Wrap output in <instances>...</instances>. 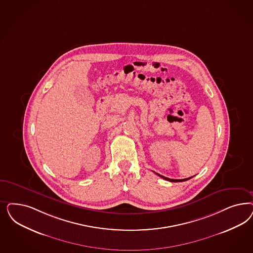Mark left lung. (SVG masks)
<instances>
[{"label":"left lung","mask_w":253,"mask_h":253,"mask_svg":"<svg viewBox=\"0 0 253 253\" xmlns=\"http://www.w3.org/2000/svg\"><path fill=\"white\" fill-rule=\"evenodd\" d=\"M158 176H160L161 178H163V179H166V180H169V181H171V182H180V181H185V180H188V179H191L192 177H190V178H187V179H169V178H167V177H164L162 175H160V174H157Z\"/></svg>","instance_id":"1"}]
</instances>
